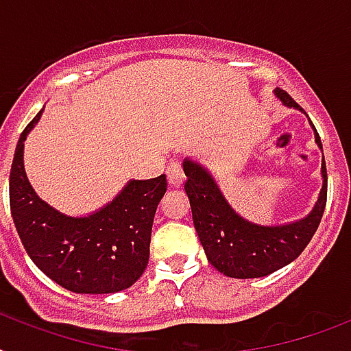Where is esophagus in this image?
Wrapping results in <instances>:
<instances>
[{
  "mask_svg": "<svg viewBox=\"0 0 351 351\" xmlns=\"http://www.w3.org/2000/svg\"><path fill=\"white\" fill-rule=\"evenodd\" d=\"M167 178H169L171 187H180L182 184H184V178H186L182 164H178V162H171V164L167 165Z\"/></svg>",
  "mask_w": 351,
  "mask_h": 351,
  "instance_id": "obj_1",
  "label": "esophagus"
}]
</instances>
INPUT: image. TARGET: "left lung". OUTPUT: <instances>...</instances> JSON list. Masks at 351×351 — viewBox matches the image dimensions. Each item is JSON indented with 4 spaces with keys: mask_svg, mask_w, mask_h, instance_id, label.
<instances>
[{
    "mask_svg": "<svg viewBox=\"0 0 351 351\" xmlns=\"http://www.w3.org/2000/svg\"><path fill=\"white\" fill-rule=\"evenodd\" d=\"M275 95L289 107L299 104L286 93L278 89ZM315 142L322 149L321 136L315 129ZM187 180L184 184L189 204H191L193 222L198 233L200 244L211 266L220 273L233 278L266 277L304 251L321 224L322 213L326 208L328 175L326 162L322 164V191L315 209L306 219L288 226L264 228L240 219L222 197L219 186L215 184L208 171L189 160L184 162Z\"/></svg>",
    "mask_w": 351,
    "mask_h": 351,
    "instance_id": "1",
    "label": "left lung"
}]
</instances>
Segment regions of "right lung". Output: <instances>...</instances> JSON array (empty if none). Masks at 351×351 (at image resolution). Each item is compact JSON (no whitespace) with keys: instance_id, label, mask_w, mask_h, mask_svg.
Here are the masks:
<instances>
[{"instance_id":"obj_1","label":"right lung","mask_w":351,"mask_h":351,"mask_svg":"<svg viewBox=\"0 0 351 351\" xmlns=\"http://www.w3.org/2000/svg\"><path fill=\"white\" fill-rule=\"evenodd\" d=\"M41 111L16 145L8 195L21 244L36 266L74 293H117L131 288L149 262L156 206L167 178L131 180L101 211L84 219L58 213L34 193L23 169V142Z\"/></svg>"}]
</instances>
